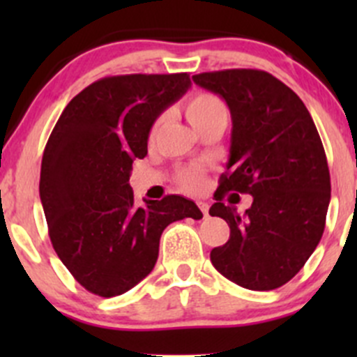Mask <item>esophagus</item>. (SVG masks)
I'll return each instance as SVG.
<instances>
[{
    "instance_id": "obj_1",
    "label": "esophagus",
    "mask_w": 357,
    "mask_h": 357,
    "mask_svg": "<svg viewBox=\"0 0 357 357\" xmlns=\"http://www.w3.org/2000/svg\"><path fill=\"white\" fill-rule=\"evenodd\" d=\"M199 207H200V211L204 212L205 218H207V214H208V204H207V202H199Z\"/></svg>"
}]
</instances>
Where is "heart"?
<instances>
[{
    "label": "heart",
    "instance_id": "heart-1",
    "mask_svg": "<svg viewBox=\"0 0 357 357\" xmlns=\"http://www.w3.org/2000/svg\"><path fill=\"white\" fill-rule=\"evenodd\" d=\"M222 112H226V109L221 103V100H218L212 95H207V93H200V95L192 96L188 100V103H186V117H188L190 124L193 128H199L204 122H207L208 119H212L218 114H222ZM165 121H167V114H162L160 117L155 119V122L152 124V129H150V138H155L157 132L165 124ZM179 183H181V186L185 190L195 192V190L202 188V185H204V172L195 167L185 169L179 174Z\"/></svg>",
    "mask_w": 357,
    "mask_h": 357
}]
</instances>
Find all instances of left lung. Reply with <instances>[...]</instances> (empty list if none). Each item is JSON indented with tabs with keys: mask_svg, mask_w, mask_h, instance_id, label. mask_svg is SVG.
Masks as SVG:
<instances>
[{
	"mask_svg": "<svg viewBox=\"0 0 357 357\" xmlns=\"http://www.w3.org/2000/svg\"><path fill=\"white\" fill-rule=\"evenodd\" d=\"M192 79L225 100L233 122L228 171L208 208L228 222L229 240L212 248V264L243 289H278L301 271L325 231L332 186L318 129L302 100L264 70ZM228 191L252 195L245 216L222 204Z\"/></svg>",
	"mask_w": 357,
	"mask_h": 357,
	"instance_id": "left-lung-1",
	"label": "left lung"
}]
</instances>
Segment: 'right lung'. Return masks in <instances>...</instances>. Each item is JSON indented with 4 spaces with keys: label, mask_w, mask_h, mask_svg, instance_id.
Returning a JSON list of instances; mask_svg holds the SVG:
<instances>
[{
    "label": "right lung",
    "mask_w": 357,
    "mask_h": 357,
    "mask_svg": "<svg viewBox=\"0 0 357 357\" xmlns=\"http://www.w3.org/2000/svg\"><path fill=\"white\" fill-rule=\"evenodd\" d=\"M190 86L186 72L103 77L68 102L50 135L39 179L50 240L91 294L131 290L152 273L162 231L179 219H202L195 202L179 195L136 207L129 186L152 124Z\"/></svg>",
    "instance_id": "obj_1"
}]
</instances>
